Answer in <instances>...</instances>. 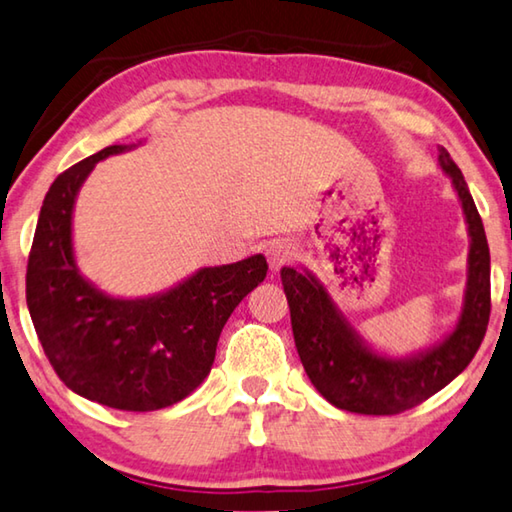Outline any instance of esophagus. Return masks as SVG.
I'll list each match as a JSON object with an SVG mask.
<instances>
[{
  "label": "esophagus",
  "mask_w": 512,
  "mask_h": 512,
  "mask_svg": "<svg viewBox=\"0 0 512 512\" xmlns=\"http://www.w3.org/2000/svg\"><path fill=\"white\" fill-rule=\"evenodd\" d=\"M265 254H267V261H270L272 270H281V267L288 265L292 261V256H295L292 254V247L283 240H272L270 245L265 247Z\"/></svg>",
  "instance_id": "34e87169"
}]
</instances>
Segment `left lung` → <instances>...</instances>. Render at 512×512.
Here are the masks:
<instances>
[{
	"label": "left lung",
	"instance_id": "left-lung-1",
	"mask_svg": "<svg viewBox=\"0 0 512 512\" xmlns=\"http://www.w3.org/2000/svg\"><path fill=\"white\" fill-rule=\"evenodd\" d=\"M438 165L458 195L467 224V281L458 320L431 347L392 356L367 342L329 288L311 270L283 267L290 322L301 365L317 392L335 408L358 415H397L429 399L465 370L490 320V249L481 215L445 147Z\"/></svg>",
	"mask_w": 512,
	"mask_h": 512
}]
</instances>
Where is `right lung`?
Masks as SVG:
<instances>
[{"label": "right lung", "mask_w": 512, "mask_h": 512, "mask_svg": "<svg viewBox=\"0 0 512 512\" xmlns=\"http://www.w3.org/2000/svg\"><path fill=\"white\" fill-rule=\"evenodd\" d=\"M138 145L104 147L52 183L29 254L27 306L67 388L108 408L149 413L204 383L226 320L263 283L267 261L254 254L199 267L172 288L136 299L113 297L86 279L72 238L79 190L99 161Z\"/></svg>", "instance_id": "right-lung-1"}]
</instances>
